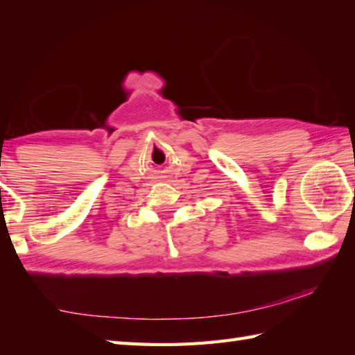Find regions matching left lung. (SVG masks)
Segmentation results:
<instances>
[{
  "mask_svg": "<svg viewBox=\"0 0 355 355\" xmlns=\"http://www.w3.org/2000/svg\"><path fill=\"white\" fill-rule=\"evenodd\" d=\"M354 191H355V190H354Z\"/></svg>",
  "mask_w": 355,
  "mask_h": 355,
  "instance_id": "obj_1",
  "label": "left lung"
}]
</instances>
